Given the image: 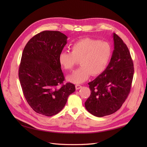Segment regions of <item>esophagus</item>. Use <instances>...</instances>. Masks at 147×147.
Instances as JSON below:
<instances>
[{
    "label": "esophagus",
    "instance_id": "obj_1",
    "mask_svg": "<svg viewBox=\"0 0 147 147\" xmlns=\"http://www.w3.org/2000/svg\"><path fill=\"white\" fill-rule=\"evenodd\" d=\"M82 88V86L80 85V84H76L75 85V88H76V90H79V89H80Z\"/></svg>",
    "mask_w": 147,
    "mask_h": 147
}]
</instances>
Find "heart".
<instances>
[{"label": "heart", "mask_w": 147, "mask_h": 147, "mask_svg": "<svg viewBox=\"0 0 147 147\" xmlns=\"http://www.w3.org/2000/svg\"><path fill=\"white\" fill-rule=\"evenodd\" d=\"M70 51H62L59 56L60 65L66 70H72L80 61L81 67L68 77L74 83H81L92 76L104 72L112 54V47L107 42L86 38L75 42Z\"/></svg>", "instance_id": "1"}]
</instances>
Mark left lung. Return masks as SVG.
I'll use <instances>...</instances> for the list:
<instances>
[{
    "instance_id": "left-lung-1",
    "label": "left lung",
    "mask_w": 147,
    "mask_h": 147,
    "mask_svg": "<svg viewBox=\"0 0 147 147\" xmlns=\"http://www.w3.org/2000/svg\"><path fill=\"white\" fill-rule=\"evenodd\" d=\"M114 50L107 67L88 84L91 95L84 103L89 112L102 117L116 112L129 94L134 64L126 45L113 33Z\"/></svg>"
}]
</instances>
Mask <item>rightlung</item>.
<instances>
[{
	"mask_svg": "<svg viewBox=\"0 0 147 147\" xmlns=\"http://www.w3.org/2000/svg\"><path fill=\"white\" fill-rule=\"evenodd\" d=\"M67 37L59 31L44 30L30 38L22 54L18 76L26 100L35 112L56 115L75 91L65 78L59 56Z\"/></svg>",
	"mask_w": 147,
	"mask_h": 147,
	"instance_id": "right-lung-1",
	"label": "right lung"
}]
</instances>
